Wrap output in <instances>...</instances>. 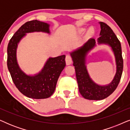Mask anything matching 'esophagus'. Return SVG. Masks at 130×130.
Segmentation results:
<instances>
[{
	"mask_svg": "<svg viewBox=\"0 0 130 130\" xmlns=\"http://www.w3.org/2000/svg\"><path fill=\"white\" fill-rule=\"evenodd\" d=\"M65 60H66V63L67 65L71 64L73 62L72 58V57H71V56H69V55H67V56H66Z\"/></svg>",
	"mask_w": 130,
	"mask_h": 130,
	"instance_id": "34e87169",
	"label": "esophagus"
}]
</instances>
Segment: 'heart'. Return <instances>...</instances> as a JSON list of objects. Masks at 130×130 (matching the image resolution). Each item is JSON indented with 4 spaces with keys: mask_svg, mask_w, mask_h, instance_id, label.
<instances>
[{
    "mask_svg": "<svg viewBox=\"0 0 130 130\" xmlns=\"http://www.w3.org/2000/svg\"><path fill=\"white\" fill-rule=\"evenodd\" d=\"M85 29L84 28H79V29H78L77 32H78V33L82 34V33H83V32H85ZM93 32H94V30L93 29V28H89L88 31H87L86 35H88V36H90V35H92V34H93Z\"/></svg>",
    "mask_w": 130,
    "mask_h": 130,
    "instance_id": "1",
    "label": "heart"
}]
</instances>
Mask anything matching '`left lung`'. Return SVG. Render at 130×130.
Masks as SVG:
<instances>
[{
  "mask_svg": "<svg viewBox=\"0 0 130 130\" xmlns=\"http://www.w3.org/2000/svg\"><path fill=\"white\" fill-rule=\"evenodd\" d=\"M100 37L98 38L99 44H108L112 48L115 57L117 72L113 80L106 86L96 84L90 79L85 65L86 57L89 51L96 45L94 38H90L76 50L71 53L73 66L76 71L79 92L85 99L89 100H102L113 93L118 86L123 70V58L120 41L112 30L105 23L101 22Z\"/></svg>",
  "mask_w": 130,
  "mask_h": 130,
  "instance_id": "1",
  "label": "left lung"
}]
</instances>
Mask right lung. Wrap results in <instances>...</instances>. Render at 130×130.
Instances as JSON below:
<instances>
[{"label":"right lung","mask_w":130,"mask_h":130,"mask_svg":"<svg viewBox=\"0 0 130 130\" xmlns=\"http://www.w3.org/2000/svg\"><path fill=\"white\" fill-rule=\"evenodd\" d=\"M49 25L33 20L25 23L14 34L8 45L7 65L14 84L19 91L32 99L50 97L56 89L57 82L66 66L65 55L49 58L44 68L36 75L28 76L19 68L17 60L18 44L26 33L44 32L50 33Z\"/></svg>","instance_id":"1"}]
</instances>
